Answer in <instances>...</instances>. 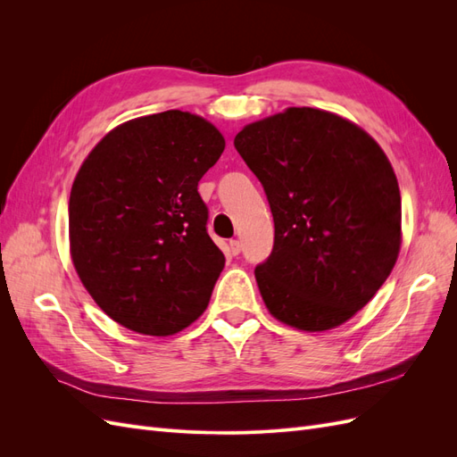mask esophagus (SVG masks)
I'll use <instances>...</instances> for the list:
<instances>
[{"mask_svg": "<svg viewBox=\"0 0 457 457\" xmlns=\"http://www.w3.org/2000/svg\"><path fill=\"white\" fill-rule=\"evenodd\" d=\"M228 247H230V253H232V255H240V252H242V244H240L238 240H230Z\"/></svg>", "mask_w": 457, "mask_h": 457, "instance_id": "esophagus-1", "label": "esophagus"}]
</instances>
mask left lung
Here are the masks:
<instances>
[{"instance_id":"1","label":"left lung","mask_w":457,"mask_h":457,"mask_svg":"<svg viewBox=\"0 0 457 457\" xmlns=\"http://www.w3.org/2000/svg\"><path fill=\"white\" fill-rule=\"evenodd\" d=\"M234 146L274 219L272 253L255 267L267 309L303 331L347 322L400 252V190L385 152L356 123L309 106L250 123Z\"/></svg>"}]
</instances>
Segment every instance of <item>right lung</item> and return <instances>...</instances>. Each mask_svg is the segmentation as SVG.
<instances>
[{"instance_id": "1", "label": "right lung", "mask_w": 457, "mask_h": 457, "mask_svg": "<svg viewBox=\"0 0 457 457\" xmlns=\"http://www.w3.org/2000/svg\"><path fill=\"white\" fill-rule=\"evenodd\" d=\"M223 150L213 123L165 110L121 123L81 163L68 204L72 261L123 328L173 336L205 311L225 255L198 181Z\"/></svg>"}]
</instances>
